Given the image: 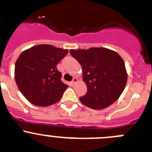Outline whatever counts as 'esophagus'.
Segmentation results:
<instances>
[{"instance_id":"1","label":"esophagus","mask_w":152,"mask_h":152,"mask_svg":"<svg viewBox=\"0 0 152 152\" xmlns=\"http://www.w3.org/2000/svg\"><path fill=\"white\" fill-rule=\"evenodd\" d=\"M77 82H78V79H76V78H73V81H72V82H71V84L72 85H74V84H76V83H77Z\"/></svg>"}]
</instances>
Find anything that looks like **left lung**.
Here are the masks:
<instances>
[{
  "label": "left lung",
  "instance_id": "8db88e82",
  "mask_svg": "<svg viewBox=\"0 0 152 152\" xmlns=\"http://www.w3.org/2000/svg\"><path fill=\"white\" fill-rule=\"evenodd\" d=\"M70 54L83 69L87 93L79 97L81 103L93 110L110 106L121 96L127 73L124 61L116 52L106 48L70 49Z\"/></svg>",
  "mask_w": 152,
  "mask_h": 152
}]
</instances>
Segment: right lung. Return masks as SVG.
Listing matches in <instances>:
<instances>
[{
    "mask_svg": "<svg viewBox=\"0 0 152 152\" xmlns=\"http://www.w3.org/2000/svg\"><path fill=\"white\" fill-rule=\"evenodd\" d=\"M67 52V49L42 44L21 53L15 64V80L30 103L45 107L61 100L68 86L61 80L57 64Z\"/></svg>",
    "mask_w": 152,
    "mask_h": 152,
    "instance_id": "right-lung-1",
    "label": "right lung"
}]
</instances>
